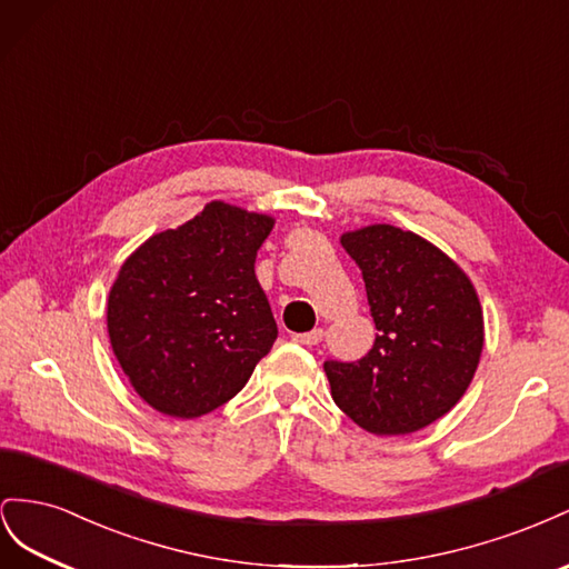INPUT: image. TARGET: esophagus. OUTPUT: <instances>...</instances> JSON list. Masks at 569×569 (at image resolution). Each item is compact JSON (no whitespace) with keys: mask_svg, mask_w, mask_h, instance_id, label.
<instances>
[{"mask_svg":"<svg viewBox=\"0 0 569 569\" xmlns=\"http://www.w3.org/2000/svg\"><path fill=\"white\" fill-rule=\"evenodd\" d=\"M321 338H323V331H321V329H315V331H307V333H296V336H293V340H296V343H300V346H307V348H312V346H317Z\"/></svg>","mask_w":569,"mask_h":569,"instance_id":"obj_1","label":"esophagus"}]
</instances>
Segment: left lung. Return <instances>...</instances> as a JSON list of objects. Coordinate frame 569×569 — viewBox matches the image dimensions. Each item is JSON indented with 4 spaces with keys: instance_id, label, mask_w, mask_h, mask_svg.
<instances>
[{
    "instance_id": "left-lung-1",
    "label": "left lung",
    "mask_w": 569,
    "mask_h": 569,
    "mask_svg": "<svg viewBox=\"0 0 569 569\" xmlns=\"http://www.w3.org/2000/svg\"><path fill=\"white\" fill-rule=\"evenodd\" d=\"M360 267L377 340L357 362H323L357 427L405 436L456 408L475 379L483 312L475 283L433 242L391 223L340 236Z\"/></svg>"
}]
</instances>
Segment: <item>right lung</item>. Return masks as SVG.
I'll return each mask as SVG.
<instances>
[{"mask_svg":"<svg viewBox=\"0 0 569 569\" xmlns=\"http://www.w3.org/2000/svg\"><path fill=\"white\" fill-rule=\"evenodd\" d=\"M271 229L273 217L214 200L121 264L107 300L111 350L157 412L217 410L271 350L279 329L254 276Z\"/></svg>","mask_w":569,"mask_h":569,"instance_id":"add662e5","label":"right lung"}]
</instances>
